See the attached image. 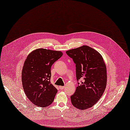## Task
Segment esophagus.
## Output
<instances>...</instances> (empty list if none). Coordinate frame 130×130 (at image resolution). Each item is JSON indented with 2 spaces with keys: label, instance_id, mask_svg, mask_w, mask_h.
<instances>
[{
  "label": "esophagus",
  "instance_id": "34e87169",
  "mask_svg": "<svg viewBox=\"0 0 130 130\" xmlns=\"http://www.w3.org/2000/svg\"><path fill=\"white\" fill-rule=\"evenodd\" d=\"M64 88H65V87H61V86H60V87H59V89H60V90H63Z\"/></svg>",
  "mask_w": 130,
  "mask_h": 130
}]
</instances>
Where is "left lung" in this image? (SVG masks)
<instances>
[{"instance_id":"left-lung-1","label":"left lung","mask_w":130,"mask_h":130,"mask_svg":"<svg viewBox=\"0 0 130 130\" xmlns=\"http://www.w3.org/2000/svg\"><path fill=\"white\" fill-rule=\"evenodd\" d=\"M66 53L75 64L78 84L75 93L71 96V103L80 109L90 108L98 102L106 87L107 71L103 58L97 51L87 46Z\"/></svg>"}]
</instances>
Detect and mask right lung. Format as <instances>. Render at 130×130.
I'll use <instances>...</instances> for the list:
<instances>
[{
  "label": "right lung",
  "mask_w": 130,
  "mask_h": 130,
  "mask_svg": "<svg viewBox=\"0 0 130 130\" xmlns=\"http://www.w3.org/2000/svg\"><path fill=\"white\" fill-rule=\"evenodd\" d=\"M62 55L59 51L37 49L24 62L22 72L24 91L28 99L39 107H47L53 102L57 89L50 82L51 67Z\"/></svg>",
  "instance_id": "right-lung-1"
}]
</instances>
